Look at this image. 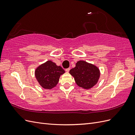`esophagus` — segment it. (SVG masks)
Segmentation results:
<instances>
[{"label": "esophagus", "mask_w": 135, "mask_h": 135, "mask_svg": "<svg viewBox=\"0 0 135 135\" xmlns=\"http://www.w3.org/2000/svg\"><path fill=\"white\" fill-rule=\"evenodd\" d=\"M70 68H68V69H65V71H66V72H69V71H70Z\"/></svg>", "instance_id": "esophagus-1"}]
</instances>
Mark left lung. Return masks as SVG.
<instances>
[{
	"label": "left lung",
	"mask_w": 135,
	"mask_h": 135,
	"mask_svg": "<svg viewBox=\"0 0 135 135\" xmlns=\"http://www.w3.org/2000/svg\"><path fill=\"white\" fill-rule=\"evenodd\" d=\"M69 73L74 78L79 87L87 89L97 83L100 75L97 66L84 61H78L75 67L71 69Z\"/></svg>",
	"instance_id": "1"
}]
</instances>
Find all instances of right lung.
<instances>
[{"instance_id": "1", "label": "right lung", "mask_w": 135, "mask_h": 135, "mask_svg": "<svg viewBox=\"0 0 135 135\" xmlns=\"http://www.w3.org/2000/svg\"><path fill=\"white\" fill-rule=\"evenodd\" d=\"M65 70L51 61H48L38 66L35 71V75L39 84L45 89H52L57 84L60 75Z\"/></svg>"}]
</instances>
